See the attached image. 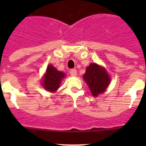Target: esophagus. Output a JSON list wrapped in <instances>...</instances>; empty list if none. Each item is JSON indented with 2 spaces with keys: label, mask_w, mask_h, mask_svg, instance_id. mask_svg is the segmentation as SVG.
Returning a JSON list of instances; mask_svg holds the SVG:
<instances>
[{
  "label": "esophagus",
  "mask_w": 146,
  "mask_h": 146,
  "mask_svg": "<svg viewBox=\"0 0 146 146\" xmlns=\"http://www.w3.org/2000/svg\"><path fill=\"white\" fill-rule=\"evenodd\" d=\"M70 74L71 76H77V70L76 69H71L70 70Z\"/></svg>",
  "instance_id": "obj_1"
}]
</instances>
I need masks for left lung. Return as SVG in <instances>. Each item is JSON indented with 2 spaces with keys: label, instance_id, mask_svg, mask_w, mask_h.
I'll list each match as a JSON object with an SVG mask.
<instances>
[{
  "label": "left lung",
  "instance_id": "8db88e82",
  "mask_svg": "<svg viewBox=\"0 0 146 146\" xmlns=\"http://www.w3.org/2000/svg\"><path fill=\"white\" fill-rule=\"evenodd\" d=\"M83 78L94 97H98L100 94L103 93L111 81L110 76L105 68L94 63L87 68Z\"/></svg>",
  "mask_w": 146,
  "mask_h": 146
}]
</instances>
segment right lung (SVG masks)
I'll return each mask as SVG.
<instances>
[{
  "label": "right lung",
  "mask_w": 146,
  "mask_h": 146,
  "mask_svg": "<svg viewBox=\"0 0 146 146\" xmlns=\"http://www.w3.org/2000/svg\"><path fill=\"white\" fill-rule=\"evenodd\" d=\"M66 74L57 70L51 64L48 65L44 76L43 77L42 86L48 92H55L60 87L61 80Z\"/></svg>",
  "instance_id": "add662e5"
}]
</instances>
